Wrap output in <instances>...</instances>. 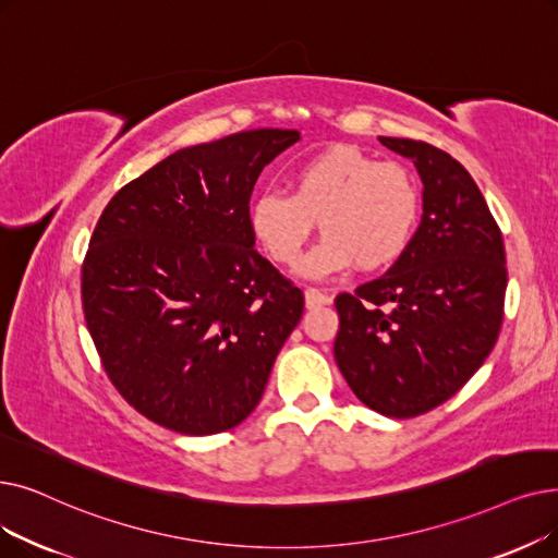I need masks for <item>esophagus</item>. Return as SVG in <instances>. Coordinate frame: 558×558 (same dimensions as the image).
Masks as SVG:
<instances>
[{"label":"esophagus","instance_id":"esophagus-1","mask_svg":"<svg viewBox=\"0 0 558 558\" xmlns=\"http://www.w3.org/2000/svg\"><path fill=\"white\" fill-rule=\"evenodd\" d=\"M328 303H330V296L324 294L322 289H317V287H307V289H305V305H307L310 310L328 305Z\"/></svg>","mask_w":558,"mask_h":558}]
</instances>
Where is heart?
Segmentation results:
<instances>
[{
  "mask_svg": "<svg viewBox=\"0 0 558 558\" xmlns=\"http://www.w3.org/2000/svg\"><path fill=\"white\" fill-rule=\"evenodd\" d=\"M289 196L264 191L251 205V230L269 257L294 266L317 228L326 234L303 259L310 278L365 271L397 262L415 234L422 193L401 161H378L355 145H330L289 173Z\"/></svg>",
  "mask_w": 558,
  "mask_h": 558,
  "instance_id": "b5f03b06",
  "label": "heart"
}]
</instances>
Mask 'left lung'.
Masks as SVG:
<instances>
[{"instance_id":"1","label":"left lung","mask_w":558,"mask_h":558,"mask_svg":"<svg viewBox=\"0 0 558 558\" xmlns=\"http://www.w3.org/2000/svg\"><path fill=\"white\" fill-rule=\"evenodd\" d=\"M378 141L413 159L424 214L385 276L335 299L332 351L362 403L408 420L451 399L490 355L504 319L506 253L476 182L451 155L413 138Z\"/></svg>"}]
</instances>
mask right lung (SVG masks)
<instances>
[{"mask_svg": "<svg viewBox=\"0 0 558 558\" xmlns=\"http://www.w3.org/2000/svg\"><path fill=\"white\" fill-rule=\"evenodd\" d=\"M296 130L191 145L120 189L82 264V303L102 367L134 410L214 435L259 403L305 307L255 251L251 193Z\"/></svg>", "mask_w": 558, "mask_h": 558, "instance_id": "1", "label": "right lung"}]
</instances>
